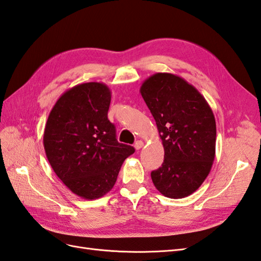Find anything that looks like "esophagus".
I'll list each match as a JSON object with an SVG mask.
<instances>
[{"label": "esophagus", "mask_w": 261, "mask_h": 261, "mask_svg": "<svg viewBox=\"0 0 261 261\" xmlns=\"http://www.w3.org/2000/svg\"><path fill=\"white\" fill-rule=\"evenodd\" d=\"M142 147H143V141H141V140H138L135 143V148L137 149V150H139V149H141Z\"/></svg>", "instance_id": "esophagus-1"}]
</instances>
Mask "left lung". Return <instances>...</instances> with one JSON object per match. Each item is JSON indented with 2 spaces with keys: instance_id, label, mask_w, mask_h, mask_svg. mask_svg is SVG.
Returning <instances> with one entry per match:
<instances>
[{
  "instance_id": "left-lung-1",
  "label": "left lung",
  "mask_w": 261,
  "mask_h": 261,
  "mask_svg": "<svg viewBox=\"0 0 261 261\" xmlns=\"http://www.w3.org/2000/svg\"><path fill=\"white\" fill-rule=\"evenodd\" d=\"M141 96L156 121L165 156L151 171L154 187L169 198L191 195L210 174L215 157L213 111L195 87L170 73L142 83Z\"/></svg>"
}]
</instances>
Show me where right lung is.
<instances>
[{
    "label": "right lung",
    "instance_id": "add662e5",
    "mask_svg": "<svg viewBox=\"0 0 261 261\" xmlns=\"http://www.w3.org/2000/svg\"><path fill=\"white\" fill-rule=\"evenodd\" d=\"M111 91L83 83L66 91L49 113L43 147L55 174L77 196L96 199L112 190L135 148L116 140L108 119Z\"/></svg>",
    "mask_w": 261,
    "mask_h": 261
}]
</instances>
